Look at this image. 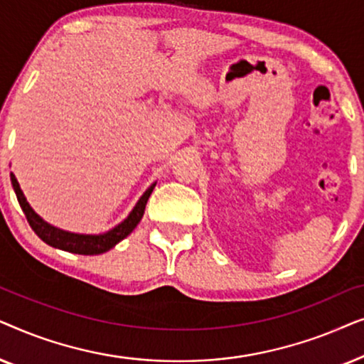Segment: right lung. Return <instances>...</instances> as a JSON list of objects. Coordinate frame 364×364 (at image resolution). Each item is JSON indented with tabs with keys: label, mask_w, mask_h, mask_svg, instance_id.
<instances>
[{
	"label": "right lung",
	"mask_w": 364,
	"mask_h": 364,
	"mask_svg": "<svg viewBox=\"0 0 364 364\" xmlns=\"http://www.w3.org/2000/svg\"><path fill=\"white\" fill-rule=\"evenodd\" d=\"M9 177H11V183L14 193H16L18 197L19 205H21L24 215L28 218V223L31 225L34 233H36L43 242H46L48 245L59 248V250L64 252L79 253V255H99V253L111 250L114 245H117L119 242L124 240V238L137 227V223L141 222L144 210H146V203L149 200V197H151L154 187H156V183H152V186L144 192V196L139 198V202L136 203V207L132 208V212L129 213L127 218H124V222L119 223V225L111 228V230L106 233H99V235H84V233L61 230V228L44 222L28 203L26 197H24L21 187H19L13 172L9 173Z\"/></svg>",
	"instance_id": "1"
}]
</instances>
